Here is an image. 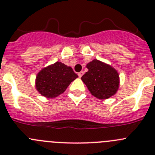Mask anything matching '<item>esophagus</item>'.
Segmentation results:
<instances>
[{"mask_svg":"<svg viewBox=\"0 0 155 155\" xmlns=\"http://www.w3.org/2000/svg\"><path fill=\"white\" fill-rule=\"evenodd\" d=\"M83 74H84V72H83V71H81V72H79L78 73V77L79 78H81Z\"/></svg>","mask_w":155,"mask_h":155,"instance_id":"esophagus-1","label":"esophagus"}]
</instances>
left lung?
Masks as SVG:
<instances>
[{
    "instance_id": "left-lung-1",
    "label": "left lung",
    "mask_w": 155,
    "mask_h": 155,
    "mask_svg": "<svg viewBox=\"0 0 155 155\" xmlns=\"http://www.w3.org/2000/svg\"><path fill=\"white\" fill-rule=\"evenodd\" d=\"M88 71L81 77L91 94L98 99L116 94L120 86V76L115 68L94 59L87 64Z\"/></svg>"
}]
</instances>
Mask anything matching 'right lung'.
Masks as SVG:
<instances>
[{
    "instance_id": "add662e5",
    "label": "right lung",
    "mask_w": 155,
    "mask_h": 155,
    "mask_svg": "<svg viewBox=\"0 0 155 155\" xmlns=\"http://www.w3.org/2000/svg\"><path fill=\"white\" fill-rule=\"evenodd\" d=\"M78 76L71 67L61 62L42 68L35 78V88L42 96L56 98L67 89L71 82Z\"/></svg>"
}]
</instances>
